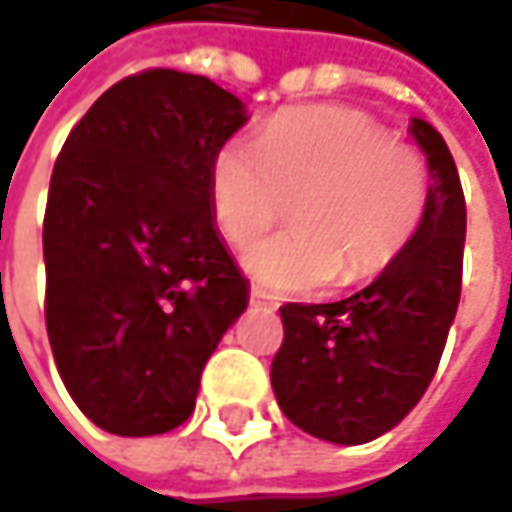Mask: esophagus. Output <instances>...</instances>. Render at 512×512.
<instances>
[{
  "label": "esophagus",
  "mask_w": 512,
  "mask_h": 512,
  "mask_svg": "<svg viewBox=\"0 0 512 512\" xmlns=\"http://www.w3.org/2000/svg\"><path fill=\"white\" fill-rule=\"evenodd\" d=\"M250 303H253V306H265V309H276V306H279L271 294H265V291H259V288L250 291Z\"/></svg>",
  "instance_id": "esophagus-1"
}]
</instances>
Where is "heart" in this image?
<instances>
[{
  "instance_id": "obj_1",
  "label": "heart",
  "mask_w": 512,
  "mask_h": 512,
  "mask_svg": "<svg viewBox=\"0 0 512 512\" xmlns=\"http://www.w3.org/2000/svg\"><path fill=\"white\" fill-rule=\"evenodd\" d=\"M431 198L428 163L390 142L361 110L300 107L274 116L259 142H224L209 201L233 247L268 233L294 201V227L247 250L244 268L276 294H311L335 279L387 271L417 238Z\"/></svg>"
}]
</instances>
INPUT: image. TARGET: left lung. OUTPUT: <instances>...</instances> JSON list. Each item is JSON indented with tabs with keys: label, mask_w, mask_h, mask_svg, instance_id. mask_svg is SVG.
<instances>
[{
	"label": "left lung",
	"mask_w": 512,
	"mask_h": 512,
	"mask_svg": "<svg viewBox=\"0 0 512 512\" xmlns=\"http://www.w3.org/2000/svg\"><path fill=\"white\" fill-rule=\"evenodd\" d=\"M431 174L417 238L341 303H285L271 364L282 414L311 437L361 446L408 417L431 384L460 303L466 201L449 145L411 119Z\"/></svg>",
	"instance_id": "obj_1"
}]
</instances>
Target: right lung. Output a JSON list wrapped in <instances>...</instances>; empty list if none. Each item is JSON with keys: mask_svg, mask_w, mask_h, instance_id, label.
<instances>
[{"mask_svg": "<svg viewBox=\"0 0 512 512\" xmlns=\"http://www.w3.org/2000/svg\"><path fill=\"white\" fill-rule=\"evenodd\" d=\"M244 122L209 78L148 69L63 142L43 221L46 329L69 396L110 434L189 420L203 364L247 309L209 201L212 157Z\"/></svg>", "mask_w": 512, "mask_h": 512, "instance_id": "add662e5", "label": "right lung"}]
</instances>
